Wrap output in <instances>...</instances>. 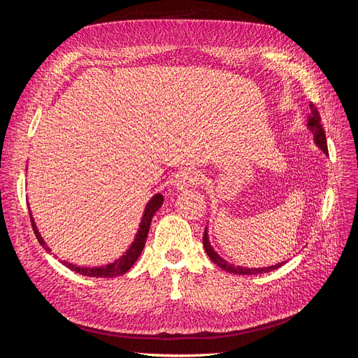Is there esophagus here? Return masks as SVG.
Masks as SVG:
<instances>
[{
    "label": "esophagus",
    "instance_id": "34e87169",
    "mask_svg": "<svg viewBox=\"0 0 358 358\" xmlns=\"http://www.w3.org/2000/svg\"><path fill=\"white\" fill-rule=\"evenodd\" d=\"M203 182V175L197 170H183L180 171L176 180L175 185L178 189H187L191 187H197Z\"/></svg>",
    "mask_w": 358,
    "mask_h": 358
}]
</instances>
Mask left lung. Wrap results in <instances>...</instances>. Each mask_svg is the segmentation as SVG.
I'll return each instance as SVG.
<instances>
[{"label":"left lung","instance_id":"obj_1","mask_svg":"<svg viewBox=\"0 0 358 358\" xmlns=\"http://www.w3.org/2000/svg\"><path fill=\"white\" fill-rule=\"evenodd\" d=\"M310 107V115H309V119H308V127L310 131L313 133V137H315V143L321 148V150H324V152L329 154V149H327V140H326V133H324L322 129V125H321V117H320V113H318V109L315 106H313L312 103L309 104ZM203 245H204V249H206V254L209 255V258L212 259V262L224 268L225 272H230V273H236V275H258V273H267V272H272V270L275 268H279L280 266H282L285 262L279 263L276 266H270V267H263V268H246V267H239V266H233V264H229L225 262L224 258H221L218 254H216L213 251V248L210 246L209 243V237H208V233L204 231L203 234Z\"/></svg>","mask_w":358,"mask_h":358}]
</instances>
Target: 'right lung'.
Listing matches in <instances>:
<instances>
[{"label": "right lung", "instance_id": "1", "mask_svg": "<svg viewBox=\"0 0 358 358\" xmlns=\"http://www.w3.org/2000/svg\"><path fill=\"white\" fill-rule=\"evenodd\" d=\"M162 201H164V197L161 196V194H155L148 204H146V209L143 213V218L142 222H140V229L136 234V239L133 242V245L129 246L128 251L125 252V255H122L119 259H116L115 263L110 264H106L104 267H78V266H73L67 262H62L64 266H67L70 270L76 273H80L85 276H92V278H115V276H121L125 272H128L129 268L133 267V264L137 262V258L142 254L145 243H146V237L149 233V227H150V221H152V216L155 215V212L161 208ZM31 216V225H32V230H34V234L38 239L40 245L46 249L48 252H50V249L46 246L45 241H43V237L40 236L37 227L34 224V220H32V215L29 212Z\"/></svg>", "mask_w": 358, "mask_h": 358}]
</instances>
